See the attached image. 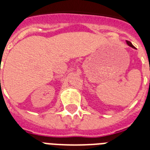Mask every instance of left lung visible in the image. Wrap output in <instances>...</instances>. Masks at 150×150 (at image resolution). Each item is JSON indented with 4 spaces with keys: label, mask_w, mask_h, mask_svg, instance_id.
I'll return each instance as SVG.
<instances>
[{
    "label": "left lung",
    "mask_w": 150,
    "mask_h": 150,
    "mask_svg": "<svg viewBox=\"0 0 150 150\" xmlns=\"http://www.w3.org/2000/svg\"><path fill=\"white\" fill-rule=\"evenodd\" d=\"M126 43H127V44H128V46H130V47H134V46L132 44V43H131L130 41H128V40H126Z\"/></svg>",
    "instance_id": "1"
}]
</instances>
